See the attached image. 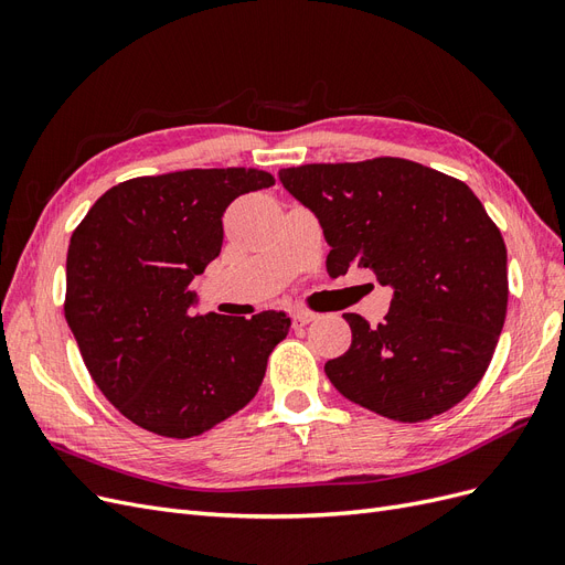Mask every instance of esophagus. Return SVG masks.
<instances>
[{"label": "esophagus", "mask_w": 565, "mask_h": 565, "mask_svg": "<svg viewBox=\"0 0 565 565\" xmlns=\"http://www.w3.org/2000/svg\"><path fill=\"white\" fill-rule=\"evenodd\" d=\"M318 316L316 313H311V311H295L292 313V322H295V328H303V324H309V322H313Z\"/></svg>", "instance_id": "1"}]
</instances>
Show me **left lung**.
I'll return each instance as SVG.
<instances>
[{"label": "left lung", "instance_id": "8db88e82", "mask_svg": "<svg viewBox=\"0 0 565 565\" xmlns=\"http://www.w3.org/2000/svg\"><path fill=\"white\" fill-rule=\"evenodd\" d=\"M280 181L322 226L330 276L370 268L393 289L384 322L358 313L351 349L324 363L349 401L424 422L481 382L507 318V247L465 181L403 158L301 164Z\"/></svg>", "mask_w": 565, "mask_h": 565}]
</instances>
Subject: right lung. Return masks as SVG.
I'll return each mask as SVG.
<instances>
[{
    "label": "right lung",
    "mask_w": 565,
    "mask_h": 565,
    "mask_svg": "<svg viewBox=\"0 0 565 565\" xmlns=\"http://www.w3.org/2000/svg\"><path fill=\"white\" fill-rule=\"evenodd\" d=\"M273 183L245 167L129 179L75 228L65 320L96 386L141 429L193 438L259 391L289 318L193 316L191 282L221 252L228 204Z\"/></svg>",
    "instance_id": "1"
}]
</instances>
